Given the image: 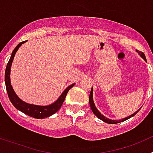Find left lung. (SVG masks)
<instances>
[{
    "instance_id": "left-lung-1",
    "label": "left lung",
    "mask_w": 153,
    "mask_h": 153,
    "mask_svg": "<svg viewBox=\"0 0 153 153\" xmlns=\"http://www.w3.org/2000/svg\"><path fill=\"white\" fill-rule=\"evenodd\" d=\"M136 52L139 53V55H140V56H141L142 58H143V60H145V61H146V56L145 54L143 53V52H141V51H139L136 50ZM93 88L92 87L91 88V91H90V98H89V102H90V108H91L92 111H93V113L95 114V116L97 117H98L100 120H101L102 121H103V122L106 123H109V124H116V123H121V122H123V121H125V120H128V119L131 118V117H134L135 115L136 114V113H138V112L140 111V109H141V108H140V109H138L137 111L135 112L133 114H132L131 116H129L128 117H126V118H123L122 119V120H110V119L109 118H106V117H104L103 115L101 114V113L100 111H99L98 109H97V108L95 106V103H94V102H93Z\"/></svg>"
}]
</instances>
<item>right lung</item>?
Segmentation results:
<instances>
[{
  "mask_svg": "<svg viewBox=\"0 0 153 153\" xmlns=\"http://www.w3.org/2000/svg\"><path fill=\"white\" fill-rule=\"evenodd\" d=\"M26 41H23L18 44L17 47L14 48L10 56V60L8 61L7 64L6 70H5V76H4V80H5V85H6L7 92V95L9 99H10V102L13 104V106L20 110L22 113H25L26 115L29 116V117H33L36 119H44L47 117H49L52 116L53 114H54L55 113L59 110L61 107L62 104H63V101H64L66 96H67V93L69 90L72 88L74 86L75 83L70 85L68 87L66 88V90L61 93V95L59 97V98L55 101L54 102H53L51 105H47V106H38V105H34V104H30L27 102H24L22 100L19 98L17 95L15 93L14 90H13V87L11 86V83H10V67H11L12 62L13 60V58L15 56L16 53L18 51L19 47H21L23 44H24Z\"/></svg>",
  "mask_w": 153,
  "mask_h": 153,
  "instance_id": "obj_1",
  "label": "right lung"
}]
</instances>
